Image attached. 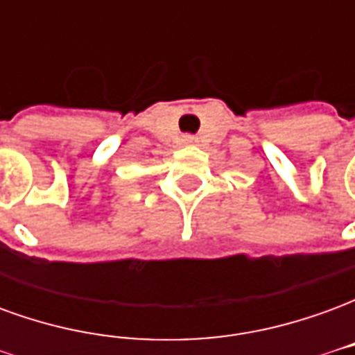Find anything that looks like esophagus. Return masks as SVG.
<instances>
[{
	"label": "esophagus",
	"instance_id": "esophagus-1",
	"mask_svg": "<svg viewBox=\"0 0 355 355\" xmlns=\"http://www.w3.org/2000/svg\"><path fill=\"white\" fill-rule=\"evenodd\" d=\"M184 142H193V139H192V137H186Z\"/></svg>",
	"mask_w": 355,
	"mask_h": 355
}]
</instances>
